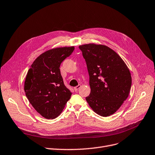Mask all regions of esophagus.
<instances>
[{
    "mask_svg": "<svg viewBox=\"0 0 155 155\" xmlns=\"http://www.w3.org/2000/svg\"><path fill=\"white\" fill-rule=\"evenodd\" d=\"M80 87H81V85H77V86L74 87V90H75V92H77V91L80 88Z\"/></svg>",
    "mask_w": 155,
    "mask_h": 155,
    "instance_id": "esophagus-1",
    "label": "esophagus"
}]
</instances>
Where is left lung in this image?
<instances>
[{"instance_id":"obj_1","label":"left lung","mask_w":155,"mask_h":155,"mask_svg":"<svg viewBox=\"0 0 155 155\" xmlns=\"http://www.w3.org/2000/svg\"><path fill=\"white\" fill-rule=\"evenodd\" d=\"M89 75L91 93L86 101L98 115L115 113L129 96L132 78L128 67L117 52L104 45L79 46Z\"/></svg>"}]
</instances>
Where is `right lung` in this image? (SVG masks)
Wrapping results in <instances>:
<instances>
[{"label":"right lung","mask_w":155,"mask_h":155,"mask_svg":"<svg viewBox=\"0 0 155 155\" xmlns=\"http://www.w3.org/2000/svg\"><path fill=\"white\" fill-rule=\"evenodd\" d=\"M74 47L49 50L40 55L26 75L24 90L34 109L47 119H53L61 113L71 96L64 85L59 67L73 52Z\"/></svg>","instance_id":"add662e5"}]
</instances>
